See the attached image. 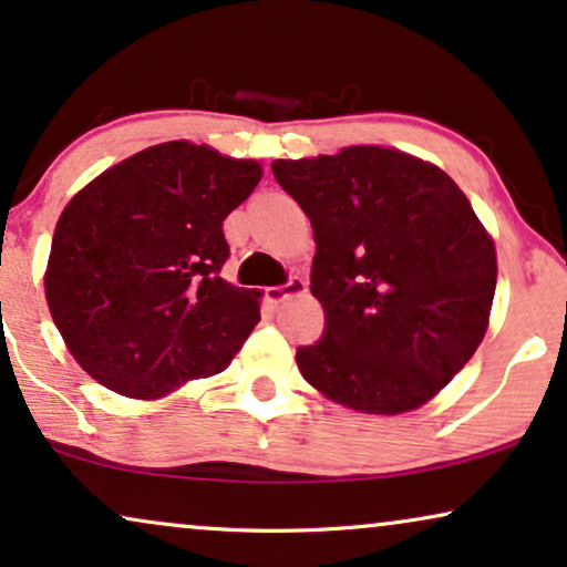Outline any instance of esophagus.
I'll use <instances>...</instances> for the list:
<instances>
[{
  "label": "esophagus",
  "mask_w": 567,
  "mask_h": 567,
  "mask_svg": "<svg viewBox=\"0 0 567 567\" xmlns=\"http://www.w3.org/2000/svg\"><path fill=\"white\" fill-rule=\"evenodd\" d=\"M306 292V282L300 277H290L288 282L285 285H275V288H269L267 290V298H269V303H282L285 298H290V296H303Z\"/></svg>",
  "instance_id": "obj_1"
}]
</instances>
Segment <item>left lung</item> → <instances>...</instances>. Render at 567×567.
<instances>
[{
    "instance_id": "left-lung-1",
    "label": "left lung",
    "mask_w": 567,
    "mask_h": 567,
    "mask_svg": "<svg viewBox=\"0 0 567 567\" xmlns=\"http://www.w3.org/2000/svg\"><path fill=\"white\" fill-rule=\"evenodd\" d=\"M313 228L319 342L298 347L303 379L368 414L417 410L477 350L497 261L462 188L389 147L271 163Z\"/></svg>"
}]
</instances>
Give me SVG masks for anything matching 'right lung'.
Returning <instances> with one entry per match:
<instances>
[{"mask_svg":"<svg viewBox=\"0 0 567 567\" xmlns=\"http://www.w3.org/2000/svg\"><path fill=\"white\" fill-rule=\"evenodd\" d=\"M261 165L163 142L64 207L47 269L51 319L105 389L155 399L225 371L259 323V292L220 277L223 220Z\"/></svg>","mask_w":567,"mask_h":567,"instance_id":"add662e5","label":"right lung"}]
</instances>
